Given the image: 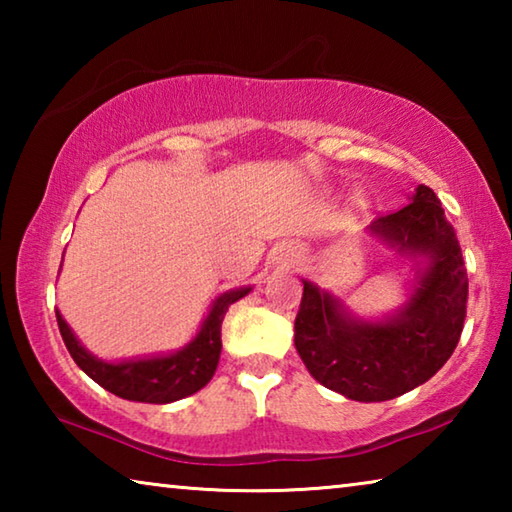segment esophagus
Segmentation results:
<instances>
[{
	"mask_svg": "<svg viewBox=\"0 0 512 512\" xmlns=\"http://www.w3.org/2000/svg\"><path fill=\"white\" fill-rule=\"evenodd\" d=\"M293 257H296V248H284V253H280V259H282V264L287 266V264H291L293 262Z\"/></svg>",
	"mask_w": 512,
	"mask_h": 512,
	"instance_id": "obj_1",
	"label": "esophagus"
}]
</instances>
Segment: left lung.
Listing matches in <instances>:
<instances>
[{"mask_svg": "<svg viewBox=\"0 0 512 512\" xmlns=\"http://www.w3.org/2000/svg\"><path fill=\"white\" fill-rule=\"evenodd\" d=\"M368 232L424 262L411 298L393 316L363 320L302 280L293 339L309 375L329 391L386 402L429 381L452 357L465 323L467 273L452 223L427 185H418L402 210L372 221Z\"/></svg>", "mask_w": 512, "mask_h": 512, "instance_id": "8db88e82", "label": "left lung"}]
</instances>
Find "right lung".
I'll return each instance as SVG.
<instances>
[{
	"instance_id": "obj_1",
	"label": "right lung",
	"mask_w": 512,
	"mask_h": 512,
	"mask_svg": "<svg viewBox=\"0 0 512 512\" xmlns=\"http://www.w3.org/2000/svg\"><path fill=\"white\" fill-rule=\"evenodd\" d=\"M248 293L250 287L221 293L214 300L210 314L205 316L194 339L183 350L162 354V357H144L119 363L101 361L83 348L58 309L56 320L60 336H63L76 366L90 379L97 381L99 386L106 388L112 395L124 397V400L131 402L169 404L201 391L207 381L212 379L221 357V323L225 311H228L232 302L241 300Z\"/></svg>"
}]
</instances>
